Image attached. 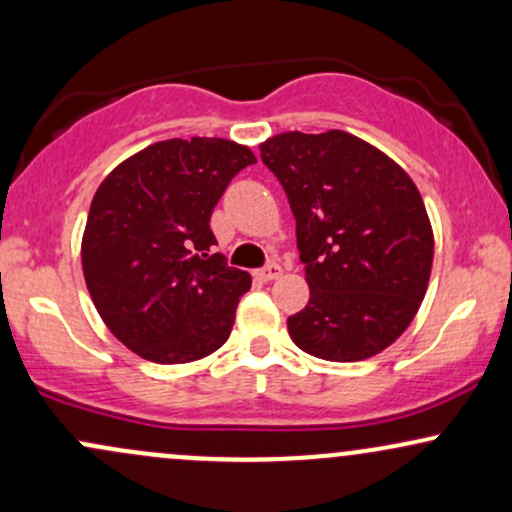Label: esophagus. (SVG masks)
I'll use <instances>...</instances> for the list:
<instances>
[{
    "label": "esophagus",
    "instance_id": "obj_1",
    "mask_svg": "<svg viewBox=\"0 0 512 512\" xmlns=\"http://www.w3.org/2000/svg\"><path fill=\"white\" fill-rule=\"evenodd\" d=\"M257 276H260L262 281H274V279H279V276H281V267L276 262H269L267 267H262L260 272H257Z\"/></svg>",
    "mask_w": 512,
    "mask_h": 512
}]
</instances>
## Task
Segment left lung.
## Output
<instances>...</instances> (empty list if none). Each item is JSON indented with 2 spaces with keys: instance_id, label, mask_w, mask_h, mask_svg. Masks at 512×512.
<instances>
[{
  "instance_id": "left-lung-1",
  "label": "left lung",
  "mask_w": 512,
  "mask_h": 512,
  "mask_svg": "<svg viewBox=\"0 0 512 512\" xmlns=\"http://www.w3.org/2000/svg\"><path fill=\"white\" fill-rule=\"evenodd\" d=\"M296 216L310 301L289 317L293 344L354 363L387 349L419 313L433 228L407 170L342 129L260 144Z\"/></svg>"
}]
</instances>
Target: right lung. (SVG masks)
Here are the masks:
<instances>
[{
  "label": "right lung",
  "instance_id": "obj_1",
  "mask_svg": "<svg viewBox=\"0 0 512 512\" xmlns=\"http://www.w3.org/2000/svg\"><path fill=\"white\" fill-rule=\"evenodd\" d=\"M255 161L248 146L228 139H166L101 182L81 267L98 315L129 351L173 366L226 344L252 279L211 255L209 221L233 175Z\"/></svg>",
  "mask_w": 512,
  "mask_h": 512
}]
</instances>
